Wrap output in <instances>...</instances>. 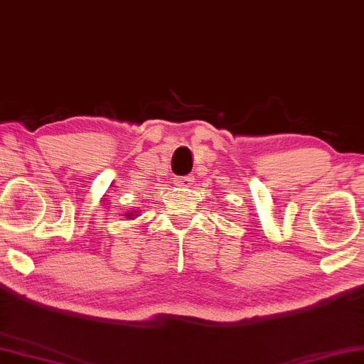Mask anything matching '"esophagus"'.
Wrapping results in <instances>:
<instances>
[{
  "label": "esophagus",
  "mask_w": 364,
  "mask_h": 364,
  "mask_svg": "<svg viewBox=\"0 0 364 364\" xmlns=\"http://www.w3.org/2000/svg\"><path fill=\"white\" fill-rule=\"evenodd\" d=\"M193 181H195V177L193 176H186V177H181L177 181V183L181 187H191L192 183H193Z\"/></svg>",
  "instance_id": "1"
}]
</instances>
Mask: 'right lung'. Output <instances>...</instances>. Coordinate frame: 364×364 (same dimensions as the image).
I'll return each mask as SVG.
<instances>
[{
	"mask_svg": "<svg viewBox=\"0 0 364 364\" xmlns=\"http://www.w3.org/2000/svg\"><path fill=\"white\" fill-rule=\"evenodd\" d=\"M124 217L128 220H134L136 217H138V210H129V212L124 213Z\"/></svg>",
	"mask_w": 364,
	"mask_h": 364,
	"instance_id": "1",
	"label": "right lung"
}]
</instances>
